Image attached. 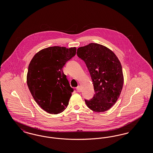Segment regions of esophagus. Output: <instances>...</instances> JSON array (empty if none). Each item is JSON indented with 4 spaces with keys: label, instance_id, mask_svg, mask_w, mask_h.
Wrapping results in <instances>:
<instances>
[{
    "label": "esophagus",
    "instance_id": "34e87169",
    "mask_svg": "<svg viewBox=\"0 0 153 153\" xmlns=\"http://www.w3.org/2000/svg\"><path fill=\"white\" fill-rule=\"evenodd\" d=\"M76 90H77V91L78 92H81V87L80 86H78L76 88Z\"/></svg>",
    "mask_w": 153,
    "mask_h": 153
}]
</instances>
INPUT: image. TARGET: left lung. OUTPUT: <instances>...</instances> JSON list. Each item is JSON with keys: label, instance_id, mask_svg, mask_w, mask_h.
<instances>
[{"label": "left lung", "instance_id": "8db88e82", "mask_svg": "<svg viewBox=\"0 0 153 153\" xmlns=\"http://www.w3.org/2000/svg\"><path fill=\"white\" fill-rule=\"evenodd\" d=\"M77 54L85 62L95 89L94 97L85 100L88 107L97 112L108 110L117 102L123 86L119 59L109 48L95 43L79 48Z\"/></svg>", "mask_w": 153, "mask_h": 153}]
</instances>
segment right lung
Returning <instances> with one entry per match:
<instances>
[{
  "label": "right lung",
  "mask_w": 153,
  "mask_h": 153,
  "mask_svg": "<svg viewBox=\"0 0 153 153\" xmlns=\"http://www.w3.org/2000/svg\"><path fill=\"white\" fill-rule=\"evenodd\" d=\"M76 48L53 46L37 52L30 62L27 84L42 109L57 114L66 108L73 92L62 68L75 56Z\"/></svg>",
  "instance_id": "obj_1"
}]
</instances>
